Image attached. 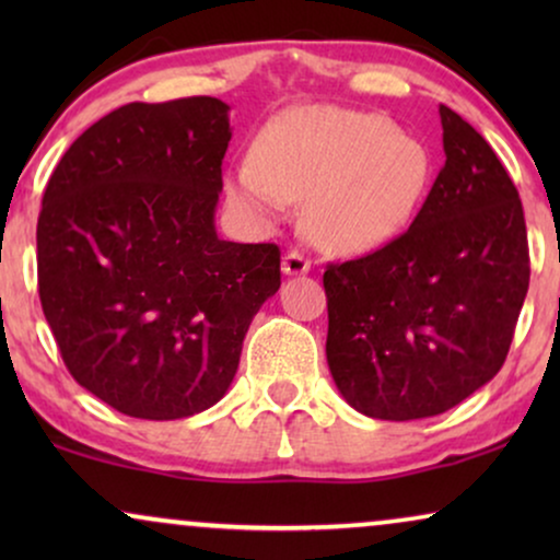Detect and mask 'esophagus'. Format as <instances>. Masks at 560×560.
Segmentation results:
<instances>
[{
	"mask_svg": "<svg viewBox=\"0 0 560 560\" xmlns=\"http://www.w3.org/2000/svg\"><path fill=\"white\" fill-rule=\"evenodd\" d=\"M311 270V259L301 255V252H288L285 257H282V272L288 275V278H293V275H305Z\"/></svg>",
	"mask_w": 560,
	"mask_h": 560,
	"instance_id": "esophagus-1",
	"label": "esophagus"
}]
</instances>
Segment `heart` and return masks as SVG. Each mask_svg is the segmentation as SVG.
Masks as SVG:
<instances>
[{"label":"heart","instance_id":"1","mask_svg":"<svg viewBox=\"0 0 560 560\" xmlns=\"http://www.w3.org/2000/svg\"><path fill=\"white\" fill-rule=\"evenodd\" d=\"M428 180L425 144L389 119L311 106L267 129L259 155L236 163L229 194L255 217L305 201L303 229L316 247L362 255L408 229Z\"/></svg>","mask_w":560,"mask_h":560}]
</instances>
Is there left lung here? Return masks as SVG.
I'll use <instances>...</instances> for the list:
<instances>
[{
  "mask_svg": "<svg viewBox=\"0 0 560 560\" xmlns=\"http://www.w3.org/2000/svg\"><path fill=\"white\" fill-rule=\"evenodd\" d=\"M439 114L446 165L408 232L324 272L328 370L380 420L439 416L485 387L530 282L515 183L469 121Z\"/></svg>",
  "mask_w": 560,
  "mask_h": 560,
  "instance_id": "8db88e82",
  "label": "left lung"
}]
</instances>
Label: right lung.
<instances>
[{"mask_svg":"<svg viewBox=\"0 0 560 560\" xmlns=\"http://www.w3.org/2000/svg\"><path fill=\"white\" fill-rule=\"evenodd\" d=\"M229 104H127L75 140L43 196L37 285L83 389L142 420L226 395L257 311L280 288L275 244L217 234Z\"/></svg>","mask_w":560,"mask_h":560,"instance_id":"right-lung-1","label":"right lung"}]
</instances>
